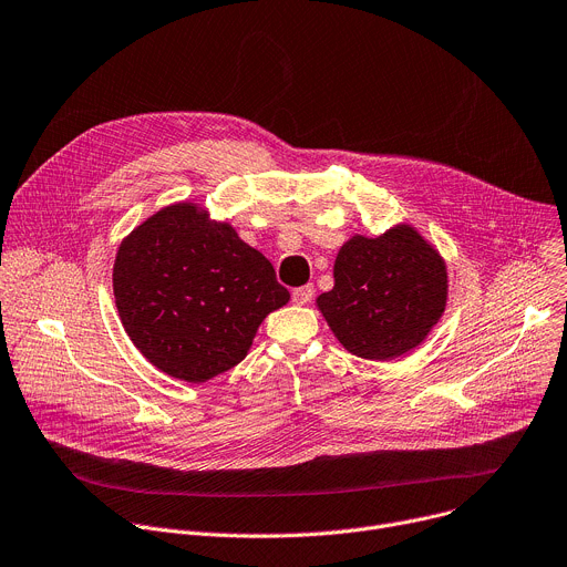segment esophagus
<instances>
[{"mask_svg":"<svg viewBox=\"0 0 567 567\" xmlns=\"http://www.w3.org/2000/svg\"><path fill=\"white\" fill-rule=\"evenodd\" d=\"M312 296H315V285H302V287L291 291V300L296 305H307V302L312 300Z\"/></svg>","mask_w":567,"mask_h":567,"instance_id":"esophagus-1","label":"esophagus"}]
</instances>
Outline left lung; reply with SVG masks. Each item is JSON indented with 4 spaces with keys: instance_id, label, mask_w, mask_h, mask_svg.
<instances>
[{
    "instance_id": "8db88e82",
    "label": "left lung",
    "mask_w": 567,
    "mask_h": 567,
    "mask_svg": "<svg viewBox=\"0 0 567 567\" xmlns=\"http://www.w3.org/2000/svg\"><path fill=\"white\" fill-rule=\"evenodd\" d=\"M447 271L419 230L354 235L334 260V287L317 298L339 343L362 359H395L425 341L445 312Z\"/></svg>"
}]
</instances>
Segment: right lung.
Masks as SVG:
<instances>
[{"instance_id":"add662e5","label":"right lung","mask_w":567,"mask_h":567,"mask_svg":"<svg viewBox=\"0 0 567 567\" xmlns=\"http://www.w3.org/2000/svg\"><path fill=\"white\" fill-rule=\"evenodd\" d=\"M113 291L135 348L192 384L237 367L267 315L289 302L267 257L194 203L167 205L120 244Z\"/></svg>"}]
</instances>
